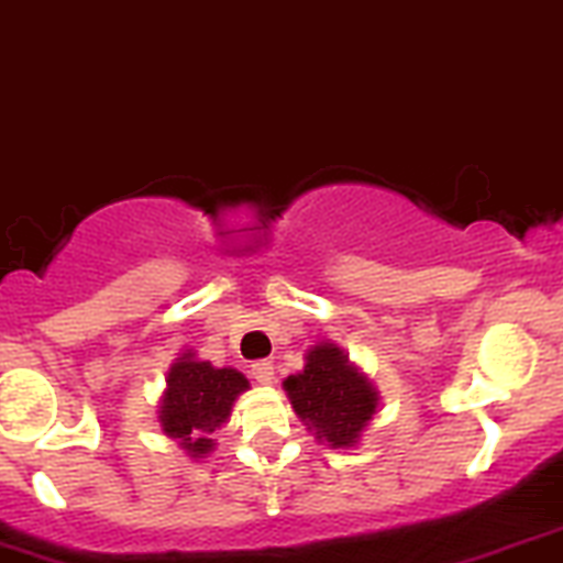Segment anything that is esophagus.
Wrapping results in <instances>:
<instances>
[{
    "mask_svg": "<svg viewBox=\"0 0 563 563\" xmlns=\"http://www.w3.org/2000/svg\"><path fill=\"white\" fill-rule=\"evenodd\" d=\"M250 373H253V378L258 384H272V378H275V365H272L269 360H258L250 365Z\"/></svg>",
    "mask_w": 563,
    "mask_h": 563,
    "instance_id": "esophagus-1",
    "label": "esophagus"
}]
</instances>
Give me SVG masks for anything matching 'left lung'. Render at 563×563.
<instances>
[{
  "label": "left lung",
  "instance_id": "obj_1",
  "mask_svg": "<svg viewBox=\"0 0 563 563\" xmlns=\"http://www.w3.org/2000/svg\"><path fill=\"white\" fill-rule=\"evenodd\" d=\"M291 406L318 439L332 446H351L376 413L378 395L362 373H356L343 351L323 343L308 354V365L283 382Z\"/></svg>",
  "mask_w": 563,
  "mask_h": 563
}]
</instances>
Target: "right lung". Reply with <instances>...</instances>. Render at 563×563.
Instances as JSON below:
<instances>
[{
	"label": "right lung",
	"mask_w": 563,
	"mask_h": 563,
	"mask_svg": "<svg viewBox=\"0 0 563 563\" xmlns=\"http://www.w3.org/2000/svg\"><path fill=\"white\" fill-rule=\"evenodd\" d=\"M245 389L247 378L242 373L231 367L218 371L185 354L168 371V389L161 406L163 430L179 439L192 457L207 455L214 446L209 435L229 419L231 406Z\"/></svg>",
	"instance_id": "1"
}]
</instances>
